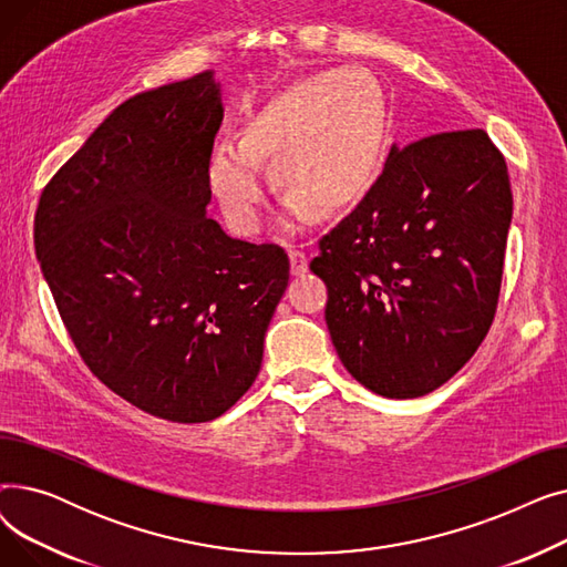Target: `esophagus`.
<instances>
[{"mask_svg":"<svg viewBox=\"0 0 567 567\" xmlns=\"http://www.w3.org/2000/svg\"><path fill=\"white\" fill-rule=\"evenodd\" d=\"M289 261H291V274L303 276L308 274V255L299 248H289Z\"/></svg>","mask_w":567,"mask_h":567,"instance_id":"obj_1","label":"esophagus"}]
</instances>
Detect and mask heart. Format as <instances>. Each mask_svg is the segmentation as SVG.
Instances as JSON below:
<instances>
[{
	"instance_id": "1",
	"label": "heart",
	"mask_w": 567,
	"mask_h": 567,
	"mask_svg": "<svg viewBox=\"0 0 567 567\" xmlns=\"http://www.w3.org/2000/svg\"><path fill=\"white\" fill-rule=\"evenodd\" d=\"M385 107L379 86L359 69L321 71L287 84L244 128L241 144L220 142L204 178L225 218L241 234L259 229L266 182L259 161L289 190V208L312 204L333 214L361 199L381 163Z\"/></svg>"
}]
</instances>
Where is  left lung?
Returning a JSON list of instances; mask_svg holds the SVG:
<instances>
[{
    "label": "left lung",
    "mask_w": 567,
    "mask_h": 567,
    "mask_svg": "<svg viewBox=\"0 0 567 567\" xmlns=\"http://www.w3.org/2000/svg\"><path fill=\"white\" fill-rule=\"evenodd\" d=\"M511 220L508 165L483 128L393 144L377 184L310 261L349 374L393 400L457 374L494 321Z\"/></svg>",
    "instance_id": "left-lung-1"
}]
</instances>
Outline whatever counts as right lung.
Listing matches in <instances>:
<instances>
[{
  "label": "right lung",
  "instance_id": "obj_1",
  "mask_svg": "<svg viewBox=\"0 0 567 567\" xmlns=\"http://www.w3.org/2000/svg\"><path fill=\"white\" fill-rule=\"evenodd\" d=\"M223 122L212 71L118 105L50 178L34 246L84 365L172 423L223 415L255 383L289 282L276 244L206 216Z\"/></svg>",
  "mask_w": 567,
  "mask_h": 567
}]
</instances>
